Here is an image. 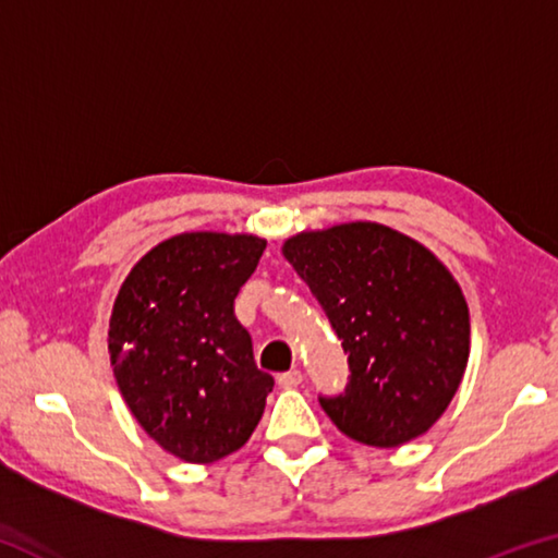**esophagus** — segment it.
<instances>
[{"label":"esophagus","instance_id":"obj_1","mask_svg":"<svg viewBox=\"0 0 558 558\" xmlns=\"http://www.w3.org/2000/svg\"><path fill=\"white\" fill-rule=\"evenodd\" d=\"M300 384H302V372H298V369H290V372L278 376L280 389H295V386H300Z\"/></svg>","mask_w":558,"mask_h":558}]
</instances>
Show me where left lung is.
<instances>
[{
	"mask_svg": "<svg viewBox=\"0 0 558 558\" xmlns=\"http://www.w3.org/2000/svg\"><path fill=\"white\" fill-rule=\"evenodd\" d=\"M282 256L349 354L347 391L319 399L335 426L374 448L423 436L470 356V310L450 270L423 243L374 221L295 233Z\"/></svg>",
	"mask_w": 558,
	"mask_h": 558,
	"instance_id": "left-lung-1",
	"label": "left lung"
}]
</instances>
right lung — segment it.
<instances>
[{
    "instance_id": "right-lung-1",
    "label": "right lung",
    "mask_w": 558,
    "mask_h": 558,
    "mask_svg": "<svg viewBox=\"0 0 558 558\" xmlns=\"http://www.w3.org/2000/svg\"><path fill=\"white\" fill-rule=\"evenodd\" d=\"M263 251L253 233H177L118 290L108 329L118 389L147 436L184 462L206 465L243 448L272 391L233 315Z\"/></svg>"
}]
</instances>
